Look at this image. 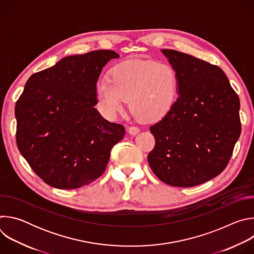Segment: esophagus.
I'll return each mask as SVG.
<instances>
[{
    "label": "esophagus",
    "instance_id": "34e87169",
    "mask_svg": "<svg viewBox=\"0 0 254 254\" xmlns=\"http://www.w3.org/2000/svg\"><path fill=\"white\" fill-rule=\"evenodd\" d=\"M127 132L130 134V135H135L136 133L139 132V128L137 127H129L127 128Z\"/></svg>",
    "mask_w": 254,
    "mask_h": 254
}]
</instances>
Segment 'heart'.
Instances as JSON below:
<instances>
[{"label":"heart","instance_id":"b5f03b06","mask_svg":"<svg viewBox=\"0 0 254 254\" xmlns=\"http://www.w3.org/2000/svg\"><path fill=\"white\" fill-rule=\"evenodd\" d=\"M178 76L173 67L153 60L127 59L114 65L107 77L95 84L99 111L113 120L131 110L144 122H157L173 108L178 92Z\"/></svg>","mask_w":254,"mask_h":254}]
</instances>
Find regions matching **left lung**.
I'll return each mask as SVG.
<instances>
[{
	"mask_svg": "<svg viewBox=\"0 0 254 254\" xmlns=\"http://www.w3.org/2000/svg\"><path fill=\"white\" fill-rule=\"evenodd\" d=\"M162 52L177 73L179 97L150 127L156 143L148 162L162 182L194 187L228 165L241 132L240 102L217 65L172 49Z\"/></svg>",
	"mask_w": 254,
	"mask_h": 254,
	"instance_id": "obj_1",
	"label": "left lung"
}]
</instances>
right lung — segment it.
<instances>
[{"label":"right lung","instance_id":"add662e5","mask_svg":"<svg viewBox=\"0 0 254 254\" xmlns=\"http://www.w3.org/2000/svg\"><path fill=\"white\" fill-rule=\"evenodd\" d=\"M119 54L95 50L68 56L36 72L16 102L17 146L32 170L57 189H76L99 178L125 127L102 119L94 105L104 65Z\"/></svg>","mask_w":254,"mask_h":254}]
</instances>
